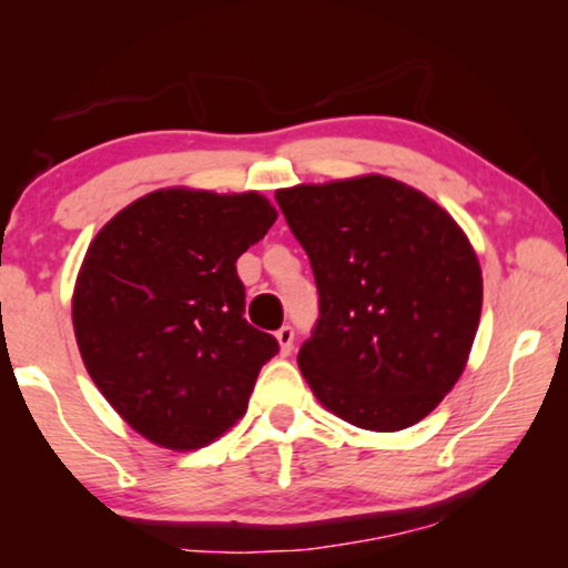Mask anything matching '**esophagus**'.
Masks as SVG:
<instances>
[{
	"label": "esophagus",
	"mask_w": 568,
	"mask_h": 568,
	"mask_svg": "<svg viewBox=\"0 0 568 568\" xmlns=\"http://www.w3.org/2000/svg\"><path fill=\"white\" fill-rule=\"evenodd\" d=\"M275 338H277V343H281V353H283V355H291V351H293V338H295V333H293L291 325H283V328L275 333Z\"/></svg>",
	"instance_id": "1"
}]
</instances>
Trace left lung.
Here are the masks:
<instances>
[{
    "label": "left lung",
    "instance_id": "1",
    "mask_svg": "<svg viewBox=\"0 0 568 568\" xmlns=\"http://www.w3.org/2000/svg\"><path fill=\"white\" fill-rule=\"evenodd\" d=\"M311 257L321 318L297 353L321 406L365 430H403L456 386L484 277L444 207L386 175L275 192Z\"/></svg>",
    "mask_w": 568,
    "mask_h": 568
}]
</instances>
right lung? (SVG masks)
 <instances>
[{"label": "right lung", "instance_id": "1", "mask_svg": "<svg viewBox=\"0 0 568 568\" xmlns=\"http://www.w3.org/2000/svg\"><path fill=\"white\" fill-rule=\"evenodd\" d=\"M261 192L165 187L122 207L88 247L72 325L90 378L150 444L195 450L245 416L277 341L243 318L235 263L273 227Z\"/></svg>", "mask_w": 568, "mask_h": 568}]
</instances>
